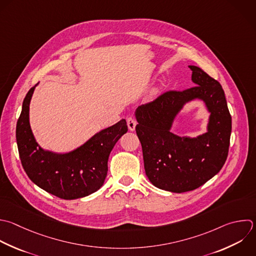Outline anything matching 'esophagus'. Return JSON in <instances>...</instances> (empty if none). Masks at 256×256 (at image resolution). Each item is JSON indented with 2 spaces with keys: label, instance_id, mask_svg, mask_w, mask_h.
I'll return each instance as SVG.
<instances>
[{
  "label": "esophagus",
  "instance_id": "1",
  "mask_svg": "<svg viewBox=\"0 0 256 256\" xmlns=\"http://www.w3.org/2000/svg\"><path fill=\"white\" fill-rule=\"evenodd\" d=\"M136 121H135V119H133L132 117H129L128 119H127V126H128V129L130 130V131H135V128H136Z\"/></svg>",
  "mask_w": 256,
  "mask_h": 256
}]
</instances>
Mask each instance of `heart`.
<instances>
[{
    "label": "heart",
    "instance_id": "b5f03b06",
    "mask_svg": "<svg viewBox=\"0 0 256 256\" xmlns=\"http://www.w3.org/2000/svg\"><path fill=\"white\" fill-rule=\"evenodd\" d=\"M157 94H158V88L153 89V91H152V96H156Z\"/></svg>",
    "mask_w": 256,
    "mask_h": 256
}]
</instances>
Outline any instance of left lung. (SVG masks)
<instances>
[{"mask_svg": "<svg viewBox=\"0 0 256 256\" xmlns=\"http://www.w3.org/2000/svg\"><path fill=\"white\" fill-rule=\"evenodd\" d=\"M188 67L194 87L164 93L135 110L146 176L155 187L174 193L194 190L221 170L231 135V116L221 85L199 67ZM193 100H202L210 113L206 132L196 138L173 134L176 118Z\"/></svg>", "mask_w": 256, "mask_h": 256, "instance_id": "obj_1", "label": "left lung"}]
</instances>
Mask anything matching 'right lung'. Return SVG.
Listing matches in <instances>:
<instances>
[{"label":"right lung","mask_w":256,"mask_h":256,"mask_svg":"<svg viewBox=\"0 0 256 256\" xmlns=\"http://www.w3.org/2000/svg\"><path fill=\"white\" fill-rule=\"evenodd\" d=\"M36 86L24 99L16 128L25 172L37 186L62 199H78L96 192L107 176L110 152L128 131L126 120L100 130L71 151L58 153L44 149L37 142L30 125V103Z\"/></svg>","instance_id":"right-lung-1"}]
</instances>
